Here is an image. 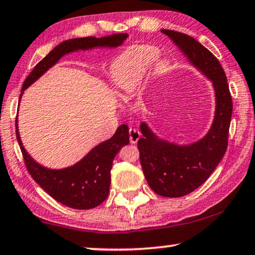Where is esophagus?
<instances>
[{
    "mask_svg": "<svg viewBox=\"0 0 255 255\" xmlns=\"http://www.w3.org/2000/svg\"><path fill=\"white\" fill-rule=\"evenodd\" d=\"M140 137V132L135 128L129 129V140H130L131 144H135Z\"/></svg>",
    "mask_w": 255,
    "mask_h": 255,
    "instance_id": "34e87169",
    "label": "esophagus"
}]
</instances>
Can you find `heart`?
Returning a JSON list of instances; mask_svg holds the SVG:
<instances>
[{"instance_id":"heart-1","label":"heart","mask_w":255,"mask_h":255,"mask_svg":"<svg viewBox=\"0 0 255 255\" xmlns=\"http://www.w3.org/2000/svg\"><path fill=\"white\" fill-rule=\"evenodd\" d=\"M160 51L150 44L129 48L113 64L112 79L121 91L134 93L159 58Z\"/></svg>"}]
</instances>
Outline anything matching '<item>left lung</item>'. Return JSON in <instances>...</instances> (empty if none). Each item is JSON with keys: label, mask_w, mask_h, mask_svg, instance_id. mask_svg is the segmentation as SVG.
<instances>
[{"label": "left lung", "mask_w": 255, "mask_h": 255, "mask_svg": "<svg viewBox=\"0 0 255 255\" xmlns=\"http://www.w3.org/2000/svg\"><path fill=\"white\" fill-rule=\"evenodd\" d=\"M198 70L212 80L216 110L211 130L199 142L180 146L157 138L145 124L140 125L139 161L150 188L162 197L177 198L199 188L221 161L228 146L233 100L225 71L218 58L187 34L162 29Z\"/></svg>", "instance_id": "8db88e82"}]
</instances>
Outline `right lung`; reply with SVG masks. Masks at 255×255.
Listing matches in <instances>:
<instances>
[{"label": "right lung", "mask_w": 255, "mask_h": 255, "mask_svg": "<svg viewBox=\"0 0 255 255\" xmlns=\"http://www.w3.org/2000/svg\"><path fill=\"white\" fill-rule=\"evenodd\" d=\"M127 33H123L101 39L88 36L64 41L36 64L24 81L21 90L24 91L32 85L65 54L78 49L85 50L94 47H118L127 39ZM128 134V127L126 125H121L111 138L98 144L78 164L65 169L54 170L44 168L27 154L19 137L16 118V136L25 166L30 176L55 200L75 210H90L97 207L108 198L111 183L112 161L121 147L129 143Z\"/></svg>", "instance_id": "1"}]
</instances>
